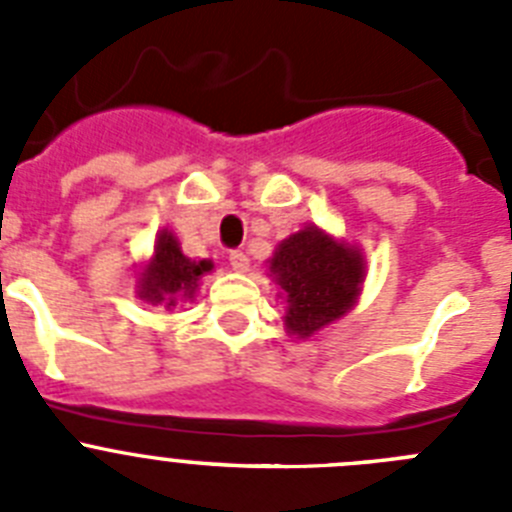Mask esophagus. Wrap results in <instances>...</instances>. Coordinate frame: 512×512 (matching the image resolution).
Wrapping results in <instances>:
<instances>
[{
	"label": "esophagus",
	"instance_id": "1",
	"mask_svg": "<svg viewBox=\"0 0 512 512\" xmlns=\"http://www.w3.org/2000/svg\"><path fill=\"white\" fill-rule=\"evenodd\" d=\"M230 266H233L235 271H248V253H243V251H230Z\"/></svg>",
	"mask_w": 512,
	"mask_h": 512
}]
</instances>
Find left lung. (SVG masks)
<instances>
[{
	"instance_id": "obj_1",
	"label": "left lung",
	"mask_w": 512,
	"mask_h": 512,
	"mask_svg": "<svg viewBox=\"0 0 512 512\" xmlns=\"http://www.w3.org/2000/svg\"><path fill=\"white\" fill-rule=\"evenodd\" d=\"M266 264L279 287L277 297L284 300V330L297 341L338 323L354 310L364 289L366 259L359 246L318 225L284 238Z\"/></svg>"
}]
</instances>
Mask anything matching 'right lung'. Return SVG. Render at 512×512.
Listing matches in <instances>:
<instances>
[{
  "label": "right lung",
  "mask_w": 512,
  "mask_h": 512,
  "mask_svg": "<svg viewBox=\"0 0 512 512\" xmlns=\"http://www.w3.org/2000/svg\"><path fill=\"white\" fill-rule=\"evenodd\" d=\"M212 271V261H192L184 256L182 246L169 228H161L153 243L151 259L140 264L135 277V295L148 305H161L166 310L179 302H192L205 274Z\"/></svg>",
  "instance_id": "add662e5"
}]
</instances>
